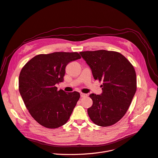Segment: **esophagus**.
Here are the masks:
<instances>
[{
    "instance_id": "34e87169",
    "label": "esophagus",
    "mask_w": 158,
    "mask_h": 158,
    "mask_svg": "<svg viewBox=\"0 0 158 158\" xmlns=\"http://www.w3.org/2000/svg\"><path fill=\"white\" fill-rule=\"evenodd\" d=\"M88 94H84V93H81V96L82 98H85V97H88Z\"/></svg>"
}]
</instances>
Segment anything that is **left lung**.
Instances as JSON below:
<instances>
[{
    "mask_svg": "<svg viewBox=\"0 0 158 158\" xmlns=\"http://www.w3.org/2000/svg\"><path fill=\"white\" fill-rule=\"evenodd\" d=\"M79 53L91 68L94 79L103 82L101 94L89 95L93 100L88 109L89 118L102 127L116 123L125 115L136 92L133 65L117 52L101 50Z\"/></svg>",
    "mask_w": 158,
    "mask_h": 158,
    "instance_id": "left-lung-1",
    "label": "left lung"
}]
</instances>
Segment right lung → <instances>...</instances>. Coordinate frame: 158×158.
<instances>
[{"label": "right lung", "mask_w": 158, "mask_h": 158, "mask_svg": "<svg viewBox=\"0 0 158 158\" xmlns=\"http://www.w3.org/2000/svg\"><path fill=\"white\" fill-rule=\"evenodd\" d=\"M81 59L77 52H54L34 56L23 67L19 90L27 110L40 125L48 128L64 125L80 98L79 93L57 90L64 81L67 65Z\"/></svg>", "instance_id": "1"}]
</instances>
